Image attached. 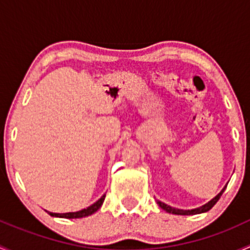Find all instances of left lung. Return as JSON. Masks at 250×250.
<instances>
[{
    "label": "left lung",
    "mask_w": 250,
    "mask_h": 250,
    "mask_svg": "<svg viewBox=\"0 0 250 250\" xmlns=\"http://www.w3.org/2000/svg\"><path fill=\"white\" fill-rule=\"evenodd\" d=\"M226 186H228V185L224 186L223 190H221L220 192H219L218 195H216L215 197L213 198V200H210V201H209L208 203L203 204V206L198 207V208H195V209H179V208H174V207L168 206V204H166V203L161 202V201H157V204H158V206L161 207V208L163 209V210L167 211V213L175 214V215H195V214L206 213V211L210 210V209L213 208L214 206H215V203L218 202L219 198L221 197V195H223V192H224V191H225Z\"/></svg>",
    "instance_id": "left-lung-1"
}]
</instances>
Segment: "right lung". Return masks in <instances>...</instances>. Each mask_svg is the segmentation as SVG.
Masks as SVG:
<instances>
[{"mask_svg":"<svg viewBox=\"0 0 250 250\" xmlns=\"http://www.w3.org/2000/svg\"><path fill=\"white\" fill-rule=\"evenodd\" d=\"M105 196L106 195H103L99 200L97 201L95 203H93L92 206L87 207V208L82 209V210H78V211H70V213H50L48 211L50 216H54V218H65V219H80V218H85V216H89L92 214H94L98 209H100V207L103 206L105 200Z\"/></svg>","mask_w":250,"mask_h":250,"instance_id":"right-lung-1","label":"right lung"}]
</instances>
